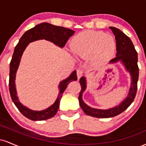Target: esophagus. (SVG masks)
Returning a JSON list of instances; mask_svg holds the SVG:
<instances>
[{
	"mask_svg": "<svg viewBox=\"0 0 146 146\" xmlns=\"http://www.w3.org/2000/svg\"><path fill=\"white\" fill-rule=\"evenodd\" d=\"M84 73V71L82 69H81V68H78V69L77 70V75H78V78L80 79L82 76H83Z\"/></svg>",
	"mask_w": 146,
	"mask_h": 146,
	"instance_id": "34e87169",
	"label": "esophagus"
}]
</instances>
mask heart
<instances>
[{
    "instance_id": "b5f03b06",
    "label": "heart",
    "mask_w": 146,
    "mask_h": 146,
    "mask_svg": "<svg viewBox=\"0 0 146 146\" xmlns=\"http://www.w3.org/2000/svg\"><path fill=\"white\" fill-rule=\"evenodd\" d=\"M116 43L109 34L102 31H86L74 37L71 48L76 56L86 58L93 56L95 61L108 60L115 52Z\"/></svg>"
}]
</instances>
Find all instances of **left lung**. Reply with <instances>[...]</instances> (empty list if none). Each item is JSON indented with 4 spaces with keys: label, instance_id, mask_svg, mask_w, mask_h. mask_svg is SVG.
Segmentation results:
<instances>
[{
    "label": "left lung",
    "instance_id": "obj_1",
    "mask_svg": "<svg viewBox=\"0 0 146 146\" xmlns=\"http://www.w3.org/2000/svg\"><path fill=\"white\" fill-rule=\"evenodd\" d=\"M110 29L112 30L115 35L117 45L116 57L110 60V62H117L119 60H121L122 63L124 64L127 71L130 72V75H131L132 84L128 93V96L121 104L108 110H100L90 108L83 102L82 99V95L84 90L86 89V80L84 77L80 78V82L82 90L80 92L78 98L80 106L86 115L97 117V118H109V117H115L123 113L133 102L135 96H136L137 90V82H138L139 79L137 52L135 50L131 40L126 35L117 28L110 27Z\"/></svg>",
    "mask_w": 146,
    "mask_h": 146
}]
</instances>
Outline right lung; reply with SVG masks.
I'll return each instance as SVG.
<instances>
[{
    "label": "right lung",
    "mask_w": 146,
    "mask_h": 146,
    "mask_svg": "<svg viewBox=\"0 0 146 146\" xmlns=\"http://www.w3.org/2000/svg\"><path fill=\"white\" fill-rule=\"evenodd\" d=\"M73 33L74 31L71 29H66L63 27L56 26L47 23H43L27 31L21 37L15 47L9 66V93L11 100L19 111L29 119L33 121H42L54 117L59 108L60 102L64 91L66 90L68 84L71 82L78 80V77H77L76 71H74L67 79L60 82L59 86L60 93L58 99L56 102L48 108L41 111H34V110H29V108H26L20 103L18 97L16 96V90L15 87L14 80L16 78V73L23 51L29 42L40 39H45L46 40L51 41L60 47H63L66 44L68 38L73 36Z\"/></svg>",
    "instance_id": "right-lung-1"
}]
</instances>
